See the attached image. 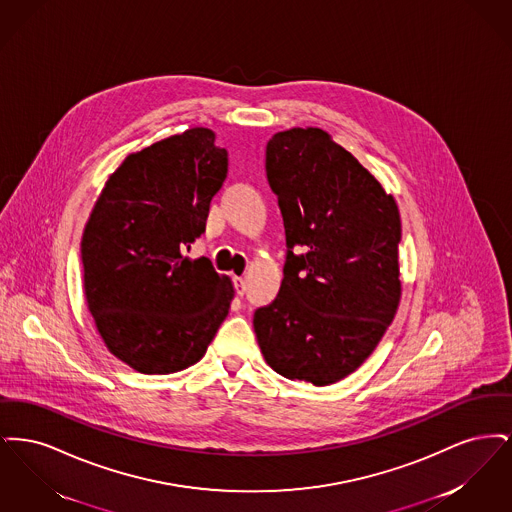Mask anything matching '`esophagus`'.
Wrapping results in <instances>:
<instances>
[{"label":"esophagus","mask_w":512,"mask_h":512,"mask_svg":"<svg viewBox=\"0 0 512 512\" xmlns=\"http://www.w3.org/2000/svg\"><path fill=\"white\" fill-rule=\"evenodd\" d=\"M234 286H236V290L240 295H244L245 293V280L242 276H234Z\"/></svg>","instance_id":"obj_1"}]
</instances>
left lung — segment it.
Segmentation results:
<instances>
[{
    "instance_id": "obj_1",
    "label": "left lung",
    "mask_w": 512,
    "mask_h": 512,
    "mask_svg": "<svg viewBox=\"0 0 512 512\" xmlns=\"http://www.w3.org/2000/svg\"><path fill=\"white\" fill-rule=\"evenodd\" d=\"M265 167L288 249L280 292L253 328L278 374L330 386L365 363L395 317L399 209L320 128L274 134Z\"/></svg>"
}]
</instances>
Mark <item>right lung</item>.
Returning a JSON list of instances; mask_svg holds the SVG:
<instances>
[{"label":"right lung","instance_id":"right-lung-1","mask_svg":"<svg viewBox=\"0 0 512 512\" xmlns=\"http://www.w3.org/2000/svg\"><path fill=\"white\" fill-rule=\"evenodd\" d=\"M226 174L215 132L190 128L128 155L84 228L88 309L109 351L142 374L195 365L228 315L232 282L186 257Z\"/></svg>","mask_w":512,"mask_h":512}]
</instances>
